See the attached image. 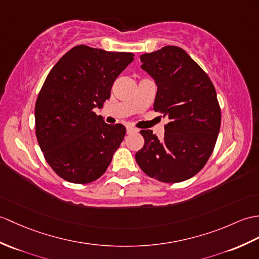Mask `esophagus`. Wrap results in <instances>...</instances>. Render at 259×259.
Masks as SVG:
<instances>
[{"label": "esophagus", "instance_id": "esophagus-1", "mask_svg": "<svg viewBox=\"0 0 259 259\" xmlns=\"http://www.w3.org/2000/svg\"><path fill=\"white\" fill-rule=\"evenodd\" d=\"M136 132H138V129L131 127V125H129V127H127V134L128 135H131V134H136Z\"/></svg>", "mask_w": 259, "mask_h": 259}]
</instances>
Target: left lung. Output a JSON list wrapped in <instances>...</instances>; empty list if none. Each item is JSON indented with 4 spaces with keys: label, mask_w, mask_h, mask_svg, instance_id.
Returning <instances> with one entry per match:
<instances>
[{
    "label": "left lung",
    "mask_w": 259,
    "mask_h": 259,
    "mask_svg": "<svg viewBox=\"0 0 259 259\" xmlns=\"http://www.w3.org/2000/svg\"><path fill=\"white\" fill-rule=\"evenodd\" d=\"M141 68L157 83L153 109L169 119L164 138L141 130L144 146L136 161L150 178L178 183L194 177L211 157L221 127L215 88L200 66L178 46L140 56Z\"/></svg>",
    "instance_id": "1"
}]
</instances>
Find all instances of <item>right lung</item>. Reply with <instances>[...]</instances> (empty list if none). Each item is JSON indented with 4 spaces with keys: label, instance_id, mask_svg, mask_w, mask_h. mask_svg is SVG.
<instances>
[{
    "label": "right lung",
    "instance_id": "1",
    "mask_svg": "<svg viewBox=\"0 0 259 259\" xmlns=\"http://www.w3.org/2000/svg\"><path fill=\"white\" fill-rule=\"evenodd\" d=\"M132 61V53L78 45L46 77L35 105L36 137L47 163L65 181L90 183L109 166L125 127L106 123L94 109L110 98L116 78Z\"/></svg>",
    "mask_w": 259,
    "mask_h": 259
}]
</instances>
